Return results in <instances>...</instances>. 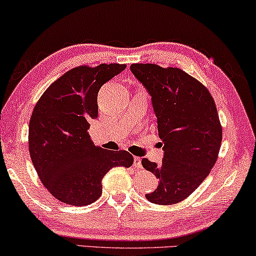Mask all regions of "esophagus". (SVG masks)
Masks as SVG:
<instances>
[{
  "label": "esophagus",
  "mask_w": 256,
  "mask_h": 256,
  "mask_svg": "<svg viewBox=\"0 0 256 256\" xmlns=\"http://www.w3.org/2000/svg\"><path fill=\"white\" fill-rule=\"evenodd\" d=\"M134 166H135L136 168H142L141 158H138V156H134Z\"/></svg>",
  "instance_id": "obj_1"
}]
</instances>
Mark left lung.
<instances>
[{
    "label": "left lung",
    "mask_w": 256,
    "mask_h": 256,
    "mask_svg": "<svg viewBox=\"0 0 256 256\" xmlns=\"http://www.w3.org/2000/svg\"><path fill=\"white\" fill-rule=\"evenodd\" d=\"M130 70L152 96L164 144L162 164L147 158L142 166L158 178L152 193L156 204H174L188 198L208 176L218 160L222 127L210 92L178 68L135 63Z\"/></svg>",
    "instance_id": "1"
}]
</instances>
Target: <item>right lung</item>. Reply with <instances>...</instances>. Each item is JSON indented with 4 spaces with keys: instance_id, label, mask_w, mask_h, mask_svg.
I'll use <instances>...</instances> for the list:
<instances>
[{
    "instance_id": "obj_1",
    "label": "right lung",
    "mask_w": 256,
    "mask_h": 256,
    "mask_svg": "<svg viewBox=\"0 0 256 256\" xmlns=\"http://www.w3.org/2000/svg\"><path fill=\"white\" fill-rule=\"evenodd\" d=\"M127 66H80L49 86L29 122V152L40 180L58 200L87 206L102 194V178L114 167H130V152L92 142L88 129L98 114V94Z\"/></svg>"
}]
</instances>
